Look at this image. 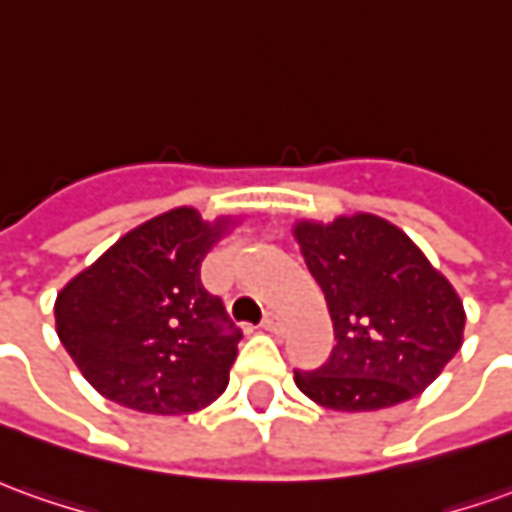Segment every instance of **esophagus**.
I'll return each mask as SVG.
<instances>
[{
  "label": "esophagus",
  "mask_w": 512,
  "mask_h": 512,
  "mask_svg": "<svg viewBox=\"0 0 512 512\" xmlns=\"http://www.w3.org/2000/svg\"><path fill=\"white\" fill-rule=\"evenodd\" d=\"M262 326L270 331V334H281V331H284V326H287V320H284V315H278V312H270V315L264 317Z\"/></svg>",
  "instance_id": "34e87169"
}]
</instances>
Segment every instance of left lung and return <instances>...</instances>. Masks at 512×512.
<instances>
[{
	"instance_id": "1",
	"label": "left lung",
	"mask_w": 512,
	"mask_h": 512,
	"mask_svg": "<svg viewBox=\"0 0 512 512\" xmlns=\"http://www.w3.org/2000/svg\"><path fill=\"white\" fill-rule=\"evenodd\" d=\"M292 236L337 337L326 365L295 370L303 396L326 410L370 412L424 393L463 345L465 309L449 278L398 225L368 211L298 220Z\"/></svg>"
}]
</instances>
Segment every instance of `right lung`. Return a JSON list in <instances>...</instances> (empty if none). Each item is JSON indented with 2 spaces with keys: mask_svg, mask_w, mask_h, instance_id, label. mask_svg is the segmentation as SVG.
I'll list each match as a JSON object with an SVG mask.
<instances>
[{
  "mask_svg": "<svg viewBox=\"0 0 512 512\" xmlns=\"http://www.w3.org/2000/svg\"><path fill=\"white\" fill-rule=\"evenodd\" d=\"M234 225L169 209L58 292V337L100 396L150 415H189L222 396L242 334L203 287L200 264Z\"/></svg>",
  "mask_w": 512,
  "mask_h": 512,
  "instance_id": "right-lung-1",
  "label": "right lung"
}]
</instances>
